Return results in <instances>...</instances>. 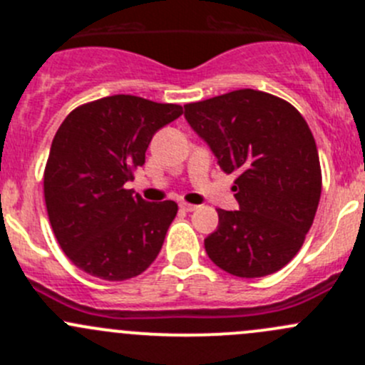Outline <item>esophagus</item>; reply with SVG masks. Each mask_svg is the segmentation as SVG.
I'll return each mask as SVG.
<instances>
[{
	"label": "esophagus",
	"mask_w": 365,
	"mask_h": 365,
	"mask_svg": "<svg viewBox=\"0 0 365 365\" xmlns=\"http://www.w3.org/2000/svg\"><path fill=\"white\" fill-rule=\"evenodd\" d=\"M179 207L182 211H188V213H192V211H195L199 206H195V204H188V202H180Z\"/></svg>",
	"instance_id": "34e87169"
}]
</instances>
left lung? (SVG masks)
I'll list each match as a JSON object with an SVG mask.
<instances>
[{
	"mask_svg": "<svg viewBox=\"0 0 365 365\" xmlns=\"http://www.w3.org/2000/svg\"><path fill=\"white\" fill-rule=\"evenodd\" d=\"M185 118L220 168L237 175L238 210H218L207 256L238 277L277 272L303 245L321 199L310 127L289 102L255 89L188 103Z\"/></svg>",
	"mask_w": 365,
	"mask_h": 365,
	"instance_id": "8db88e82",
	"label": "left lung"
}]
</instances>
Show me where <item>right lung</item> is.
Returning <instances> with one entry per match:
<instances>
[{
  "label": "right lung",
  "mask_w": 365,
  "mask_h": 365,
  "mask_svg": "<svg viewBox=\"0 0 365 365\" xmlns=\"http://www.w3.org/2000/svg\"><path fill=\"white\" fill-rule=\"evenodd\" d=\"M180 114L175 103L114 95L62 121L44 170V200L58 245L81 270L123 281L158 258L177 204L147 202L125 182L145 165L154 134Z\"/></svg>",
  "instance_id": "1"
}]
</instances>
